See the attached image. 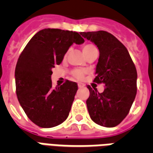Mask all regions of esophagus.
Instances as JSON below:
<instances>
[{
    "instance_id": "esophagus-1",
    "label": "esophagus",
    "mask_w": 153,
    "mask_h": 153,
    "mask_svg": "<svg viewBox=\"0 0 153 153\" xmlns=\"http://www.w3.org/2000/svg\"><path fill=\"white\" fill-rule=\"evenodd\" d=\"M78 87H79V88H83V85L81 83H78Z\"/></svg>"
}]
</instances>
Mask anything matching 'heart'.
<instances>
[{
  "label": "heart",
  "instance_id": "b5f03b06",
  "mask_svg": "<svg viewBox=\"0 0 153 153\" xmlns=\"http://www.w3.org/2000/svg\"><path fill=\"white\" fill-rule=\"evenodd\" d=\"M93 49H96V47L93 44H85L83 46V51L84 56H86L87 54L90 52ZM84 71L83 70H79V69H76V70H74L72 71V75L74 77L77 79H83V75H84Z\"/></svg>",
  "mask_w": 153,
  "mask_h": 153
}]
</instances>
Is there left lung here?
Returning <instances> with one entry per match:
<instances>
[{
	"instance_id": "1",
	"label": "left lung",
	"mask_w": 153,
	"mask_h": 153,
	"mask_svg": "<svg viewBox=\"0 0 153 153\" xmlns=\"http://www.w3.org/2000/svg\"><path fill=\"white\" fill-rule=\"evenodd\" d=\"M80 34L98 47L99 59L94 82L103 83L98 93L88 85L86 101L91 119L96 124L115 127L128 115L137 93V70L128 50L111 33L106 31L83 32Z\"/></svg>"
}]
</instances>
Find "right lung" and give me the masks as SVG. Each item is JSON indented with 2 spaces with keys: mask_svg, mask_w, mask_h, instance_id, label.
I'll return each mask as SVG.
<instances>
[{
  "mask_svg": "<svg viewBox=\"0 0 153 153\" xmlns=\"http://www.w3.org/2000/svg\"><path fill=\"white\" fill-rule=\"evenodd\" d=\"M83 42L77 32L44 28L19 57L15 72L17 97L29 120L39 127H55L68 117L78 85L66 80L53 88L51 69L61 63L72 44Z\"/></svg>",
  "mask_w": 153,
  "mask_h": 153,
  "instance_id": "right-lung-1",
  "label": "right lung"
}]
</instances>
